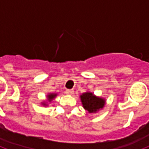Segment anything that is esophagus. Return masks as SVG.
Segmentation results:
<instances>
[{"instance_id":"1","label":"esophagus","mask_w":149,"mask_h":149,"mask_svg":"<svg viewBox=\"0 0 149 149\" xmlns=\"http://www.w3.org/2000/svg\"><path fill=\"white\" fill-rule=\"evenodd\" d=\"M65 93L68 94V95H72V94H74V91L73 90L68 89L65 91Z\"/></svg>"}]
</instances>
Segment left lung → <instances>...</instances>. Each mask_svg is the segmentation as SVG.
I'll return each mask as SVG.
<instances>
[{
  "label": "left lung",
  "instance_id": "left-lung-1",
  "mask_svg": "<svg viewBox=\"0 0 149 149\" xmlns=\"http://www.w3.org/2000/svg\"><path fill=\"white\" fill-rule=\"evenodd\" d=\"M84 108L89 113H94L104 107L105 101L104 99L97 97L92 93H85L81 96Z\"/></svg>",
  "mask_w": 149,
  "mask_h": 149
}]
</instances>
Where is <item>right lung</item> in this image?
Masks as SVG:
<instances>
[{"instance_id":"1","label":"right lung","mask_w":149,"mask_h":149,"mask_svg":"<svg viewBox=\"0 0 149 149\" xmlns=\"http://www.w3.org/2000/svg\"><path fill=\"white\" fill-rule=\"evenodd\" d=\"M55 96H56V94H49V95H48V100H52L53 99V98H55ZM44 105H46V104H43Z\"/></svg>"}]
</instances>
